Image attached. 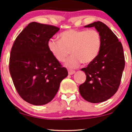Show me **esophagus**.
Listing matches in <instances>:
<instances>
[{
  "mask_svg": "<svg viewBox=\"0 0 132 132\" xmlns=\"http://www.w3.org/2000/svg\"><path fill=\"white\" fill-rule=\"evenodd\" d=\"M75 71L74 70H68V74H69V75H72V74L75 73Z\"/></svg>",
  "mask_w": 132,
  "mask_h": 132,
  "instance_id": "1",
  "label": "esophagus"
}]
</instances>
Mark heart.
<instances>
[{"label":"heart","instance_id":"1","mask_svg":"<svg viewBox=\"0 0 132 132\" xmlns=\"http://www.w3.org/2000/svg\"><path fill=\"white\" fill-rule=\"evenodd\" d=\"M60 40L51 39L47 47L57 61L65 62L70 68H76L82 62L87 64L93 61L100 53L102 37L96 30H69L60 34Z\"/></svg>","mask_w":132,"mask_h":132}]
</instances>
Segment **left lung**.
I'll return each instance as SVG.
<instances>
[{"mask_svg":"<svg viewBox=\"0 0 132 132\" xmlns=\"http://www.w3.org/2000/svg\"><path fill=\"white\" fill-rule=\"evenodd\" d=\"M94 27L100 33L102 47L98 57L86 68V80L79 86L81 96L91 103L104 102L117 92L125 68V61L121 43L107 26L94 22L85 28Z\"/></svg>","mask_w":132,"mask_h":132,"instance_id":"left-lung-1","label":"left lung"}]
</instances>
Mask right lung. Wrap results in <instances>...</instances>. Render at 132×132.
<instances>
[{
    "instance_id": "obj_1",
    "label": "right lung",
    "mask_w": 132,
    "mask_h": 132,
    "mask_svg": "<svg viewBox=\"0 0 132 132\" xmlns=\"http://www.w3.org/2000/svg\"><path fill=\"white\" fill-rule=\"evenodd\" d=\"M60 28L32 22L16 38L11 49L9 71L17 92L34 105L51 102L68 76L49 51L47 42Z\"/></svg>"
}]
</instances>
